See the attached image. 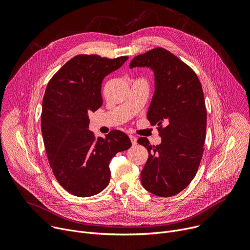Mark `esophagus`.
Masks as SVG:
<instances>
[{
    "instance_id": "obj_1",
    "label": "esophagus",
    "mask_w": 250,
    "mask_h": 250,
    "mask_svg": "<svg viewBox=\"0 0 250 250\" xmlns=\"http://www.w3.org/2000/svg\"><path fill=\"white\" fill-rule=\"evenodd\" d=\"M129 138H130V141H131L132 146H135V145L137 144V139H136V137H135V136H133V135H129Z\"/></svg>"
}]
</instances>
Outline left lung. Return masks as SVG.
<instances>
[{"instance_id": "left-lung-1", "label": "left lung", "mask_w": 250, "mask_h": 250, "mask_svg": "<svg viewBox=\"0 0 250 250\" xmlns=\"http://www.w3.org/2000/svg\"><path fill=\"white\" fill-rule=\"evenodd\" d=\"M147 67L154 73V94L147 119L157 125L161 144L137 142L148 151L141 184L159 197L184 190L195 177L204 152L207 111L203 89L194 71L168 50L157 47L135 56L129 68Z\"/></svg>"}]
</instances>
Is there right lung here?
Instances as JSON below:
<instances>
[{
  "mask_svg": "<svg viewBox=\"0 0 250 250\" xmlns=\"http://www.w3.org/2000/svg\"><path fill=\"white\" fill-rule=\"evenodd\" d=\"M127 59L77 55L59 69L46 87L42 113L44 147L56 180L74 196L102 192L110 182L111 159L131 146L121 130L98 138L89 130V113L103 104L104 78Z\"/></svg>",
  "mask_w": 250,
  "mask_h": 250,
  "instance_id": "1",
  "label": "right lung"
}]
</instances>
